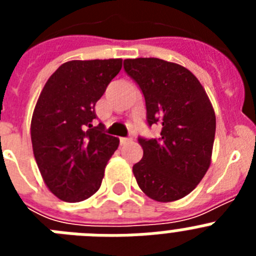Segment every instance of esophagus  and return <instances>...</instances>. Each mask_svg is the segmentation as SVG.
Wrapping results in <instances>:
<instances>
[{"label": "esophagus", "mask_w": 256, "mask_h": 256, "mask_svg": "<svg viewBox=\"0 0 256 256\" xmlns=\"http://www.w3.org/2000/svg\"><path fill=\"white\" fill-rule=\"evenodd\" d=\"M132 141V138H126V137H122L120 138V144H128V142Z\"/></svg>", "instance_id": "34e87169"}]
</instances>
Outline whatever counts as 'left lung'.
<instances>
[{
  "mask_svg": "<svg viewBox=\"0 0 256 256\" xmlns=\"http://www.w3.org/2000/svg\"><path fill=\"white\" fill-rule=\"evenodd\" d=\"M124 70L144 94L148 126H162L159 138H138L144 156L133 165L136 180L152 200H180L210 166L216 137L212 102L198 79L176 62L126 58Z\"/></svg>",
  "mask_w": 256,
  "mask_h": 256,
  "instance_id": "left-lung-1",
  "label": "left lung"
}]
</instances>
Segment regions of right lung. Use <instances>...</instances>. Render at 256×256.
Returning a JSON list of instances; mask_svg holds the SVG:
<instances>
[{
	"instance_id": "1",
	"label": "right lung",
	"mask_w": 256,
	"mask_h": 256,
	"mask_svg": "<svg viewBox=\"0 0 256 256\" xmlns=\"http://www.w3.org/2000/svg\"><path fill=\"white\" fill-rule=\"evenodd\" d=\"M122 58L73 60L48 78L30 124L33 154L50 191L79 202L98 191L119 140L94 126V105L122 69Z\"/></svg>"
}]
</instances>
